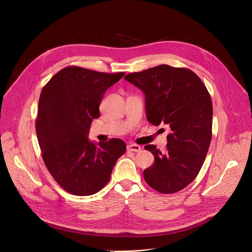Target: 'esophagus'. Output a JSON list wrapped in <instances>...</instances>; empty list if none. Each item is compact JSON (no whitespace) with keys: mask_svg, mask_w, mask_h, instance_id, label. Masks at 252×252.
Instances as JSON below:
<instances>
[{"mask_svg":"<svg viewBox=\"0 0 252 252\" xmlns=\"http://www.w3.org/2000/svg\"><path fill=\"white\" fill-rule=\"evenodd\" d=\"M126 148H127L128 151L135 152V153H137V152H139L141 150V148L138 145H135V143H128Z\"/></svg>","mask_w":252,"mask_h":252,"instance_id":"1","label":"esophagus"}]
</instances>
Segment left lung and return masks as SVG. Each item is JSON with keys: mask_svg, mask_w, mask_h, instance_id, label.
Returning <instances> with one entry per match:
<instances>
[{"mask_svg": "<svg viewBox=\"0 0 252 252\" xmlns=\"http://www.w3.org/2000/svg\"><path fill=\"white\" fill-rule=\"evenodd\" d=\"M125 79L145 93L148 121L170 127L164 153L154 145L145 147L155 157L154 164L143 170L145 181L163 194L184 189L197 176L212 137V102L206 87L189 68L167 64Z\"/></svg>", "mask_w": 252, "mask_h": 252, "instance_id": "left-lung-1", "label": "left lung"}]
</instances>
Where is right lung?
<instances>
[{
	"label": "right lung",
	"instance_id": "1",
	"mask_svg": "<svg viewBox=\"0 0 252 252\" xmlns=\"http://www.w3.org/2000/svg\"><path fill=\"white\" fill-rule=\"evenodd\" d=\"M124 76L121 71L99 73L69 65L58 71L41 92L35 132L42 158L55 181L71 194L99 191L126 152L120 138L95 146L87 137L92 121L99 118L103 94Z\"/></svg>",
	"mask_w": 252,
	"mask_h": 252
}]
</instances>
